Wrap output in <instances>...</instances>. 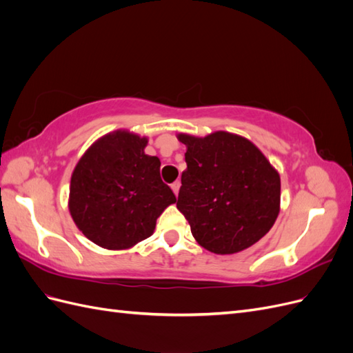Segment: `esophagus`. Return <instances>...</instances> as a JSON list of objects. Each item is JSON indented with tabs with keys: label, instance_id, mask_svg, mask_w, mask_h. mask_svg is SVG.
Instances as JSON below:
<instances>
[{
	"label": "esophagus",
	"instance_id": "esophagus-1",
	"mask_svg": "<svg viewBox=\"0 0 353 353\" xmlns=\"http://www.w3.org/2000/svg\"><path fill=\"white\" fill-rule=\"evenodd\" d=\"M179 187H181V183L179 181H175V183L170 185V188H172V191L175 193V196H178V193H179Z\"/></svg>",
	"mask_w": 353,
	"mask_h": 353
}]
</instances>
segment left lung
I'll return each mask as SVG.
<instances>
[{
  "instance_id": "obj_1",
  "label": "left lung",
  "mask_w": 353,
  "mask_h": 353,
  "mask_svg": "<svg viewBox=\"0 0 353 353\" xmlns=\"http://www.w3.org/2000/svg\"><path fill=\"white\" fill-rule=\"evenodd\" d=\"M185 144L176 208L206 250L232 254L268 232L280 213V174L250 140L227 131L178 134Z\"/></svg>"
}]
</instances>
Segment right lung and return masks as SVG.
Instances as JSON below:
<instances>
[{
  "label": "right lung",
  "mask_w": 353,
  "mask_h": 353,
  "mask_svg": "<svg viewBox=\"0 0 353 353\" xmlns=\"http://www.w3.org/2000/svg\"><path fill=\"white\" fill-rule=\"evenodd\" d=\"M147 137L117 130L100 137L74 166L69 212L85 237L108 250H126L150 237L176 201L160 178V160L145 154Z\"/></svg>",
  "instance_id": "right-lung-1"
}]
</instances>
